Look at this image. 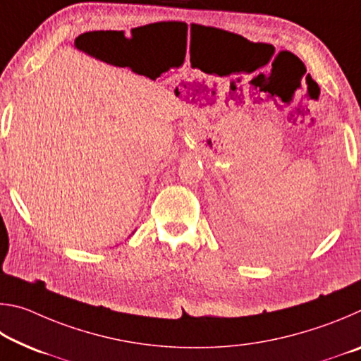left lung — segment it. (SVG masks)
<instances>
[{
  "label": "left lung",
  "mask_w": 361,
  "mask_h": 361,
  "mask_svg": "<svg viewBox=\"0 0 361 361\" xmlns=\"http://www.w3.org/2000/svg\"><path fill=\"white\" fill-rule=\"evenodd\" d=\"M312 221V219H310ZM319 219L315 223H309L304 226H299V228L293 229L290 234H286L283 237H280L276 242H272L271 250H276V252H288V250H296L299 247L305 245V243L312 240V237H315V231H319ZM250 253H252V248H250ZM256 256L262 255V252H258V248H255Z\"/></svg>",
  "instance_id": "1"
}]
</instances>
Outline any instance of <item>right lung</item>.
<instances>
[{"mask_svg": "<svg viewBox=\"0 0 361 361\" xmlns=\"http://www.w3.org/2000/svg\"><path fill=\"white\" fill-rule=\"evenodd\" d=\"M89 33H92V32H89ZM92 35H97V32H94V33H92Z\"/></svg>", "mask_w": 361, "mask_h": 361, "instance_id": "1", "label": "right lung"}]
</instances>
